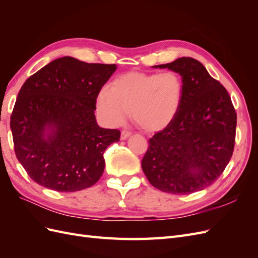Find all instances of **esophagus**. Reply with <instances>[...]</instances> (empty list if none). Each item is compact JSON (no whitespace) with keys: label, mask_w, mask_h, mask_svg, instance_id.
<instances>
[{"label":"esophagus","mask_w":258,"mask_h":258,"mask_svg":"<svg viewBox=\"0 0 258 258\" xmlns=\"http://www.w3.org/2000/svg\"><path fill=\"white\" fill-rule=\"evenodd\" d=\"M131 135H132L131 131L122 130V131H121V135H120V139H121V140H127Z\"/></svg>","instance_id":"esophagus-1"}]
</instances>
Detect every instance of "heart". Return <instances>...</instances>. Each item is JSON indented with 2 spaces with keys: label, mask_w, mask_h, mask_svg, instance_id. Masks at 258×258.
I'll return each mask as SVG.
<instances>
[{
  "label": "heart",
  "mask_w": 258,
  "mask_h": 258,
  "mask_svg": "<svg viewBox=\"0 0 258 258\" xmlns=\"http://www.w3.org/2000/svg\"><path fill=\"white\" fill-rule=\"evenodd\" d=\"M183 93V80L174 71H130L117 76L110 90L104 88L98 93L96 107L101 118L112 127L121 126L131 113L137 126L157 132L175 118Z\"/></svg>",
  "instance_id": "b5f03b06"
}]
</instances>
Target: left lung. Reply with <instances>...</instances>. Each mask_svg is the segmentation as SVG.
Masks as SVG:
<instances>
[{
  "label": "left lung",
  "mask_w": 258,
  "mask_h": 258,
  "mask_svg": "<svg viewBox=\"0 0 258 258\" xmlns=\"http://www.w3.org/2000/svg\"><path fill=\"white\" fill-rule=\"evenodd\" d=\"M182 76L181 107L168 127L148 140L142 169L156 188L174 195L205 189L218 178L235 147L237 114L224 86L190 57L154 66Z\"/></svg>",
  "instance_id": "1"
}]
</instances>
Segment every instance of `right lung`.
I'll list each match as a JSON object with an SVG mask.
<instances>
[{
	"instance_id": "add662e5",
	"label": "right lung",
	"mask_w": 258,
	"mask_h": 258,
	"mask_svg": "<svg viewBox=\"0 0 258 258\" xmlns=\"http://www.w3.org/2000/svg\"><path fill=\"white\" fill-rule=\"evenodd\" d=\"M116 69L63 57L22 85L11 129L16 157L35 183L72 192L99 181L103 154L120 131L98 126L96 99Z\"/></svg>"
}]
</instances>
